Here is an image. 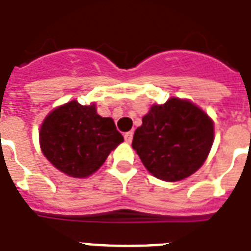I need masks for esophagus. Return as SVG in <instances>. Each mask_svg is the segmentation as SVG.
<instances>
[{
	"label": "esophagus",
	"mask_w": 251,
	"mask_h": 251,
	"mask_svg": "<svg viewBox=\"0 0 251 251\" xmlns=\"http://www.w3.org/2000/svg\"><path fill=\"white\" fill-rule=\"evenodd\" d=\"M124 140H126L127 144H130L132 140H133V132H127V133L124 134Z\"/></svg>",
	"instance_id": "1"
}]
</instances>
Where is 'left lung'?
<instances>
[{
	"mask_svg": "<svg viewBox=\"0 0 251 251\" xmlns=\"http://www.w3.org/2000/svg\"><path fill=\"white\" fill-rule=\"evenodd\" d=\"M213 141L212 118L190 100L172 97L150 107L134 132L132 148L154 177L177 182L204 164Z\"/></svg>",
	"mask_w": 251,
	"mask_h": 251,
	"instance_id": "1",
	"label": "left lung"
}]
</instances>
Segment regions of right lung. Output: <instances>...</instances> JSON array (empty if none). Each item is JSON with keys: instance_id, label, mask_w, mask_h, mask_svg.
Segmentation results:
<instances>
[{"instance_id": "add662e5", "label": "right lung", "mask_w": 251, "mask_h": 251, "mask_svg": "<svg viewBox=\"0 0 251 251\" xmlns=\"http://www.w3.org/2000/svg\"><path fill=\"white\" fill-rule=\"evenodd\" d=\"M124 141L111 118L97 114L96 105L76 100L50 111L39 129V146L47 160L73 178L99 171L114 149Z\"/></svg>"}]
</instances>
